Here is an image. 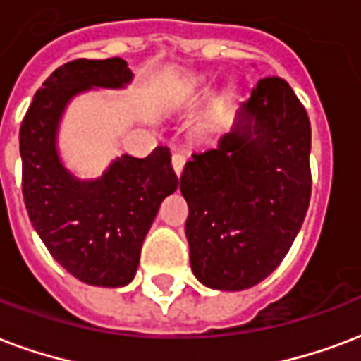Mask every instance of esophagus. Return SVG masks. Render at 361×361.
Here are the masks:
<instances>
[{
  "label": "esophagus",
  "mask_w": 361,
  "mask_h": 361,
  "mask_svg": "<svg viewBox=\"0 0 361 361\" xmlns=\"http://www.w3.org/2000/svg\"><path fill=\"white\" fill-rule=\"evenodd\" d=\"M183 166H185V155L183 153H172V169H174V172L178 176L183 172Z\"/></svg>",
  "instance_id": "34e87169"
}]
</instances>
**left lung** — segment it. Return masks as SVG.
<instances>
[{"label":"left lung","mask_w":361,"mask_h":361,"mask_svg":"<svg viewBox=\"0 0 361 361\" xmlns=\"http://www.w3.org/2000/svg\"><path fill=\"white\" fill-rule=\"evenodd\" d=\"M310 121L280 77L242 102L229 134L192 153L180 178L192 274L212 290L265 280L290 252L310 202Z\"/></svg>","instance_id":"left-lung-1"}]
</instances>
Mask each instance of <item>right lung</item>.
Returning a JSON list of instances; mask_svg holds the SVG:
<instances>
[{
	"instance_id": "obj_1",
	"label": "right lung",
	"mask_w": 361,
	"mask_h": 361,
	"mask_svg": "<svg viewBox=\"0 0 361 361\" xmlns=\"http://www.w3.org/2000/svg\"><path fill=\"white\" fill-rule=\"evenodd\" d=\"M123 59L71 60L35 92L20 126L22 195L30 221L54 259L85 284L132 282L159 206L178 189L169 147L145 159L117 157L98 180H77L56 149L59 125L73 96L92 87L123 89Z\"/></svg>"
}]
</instances>
